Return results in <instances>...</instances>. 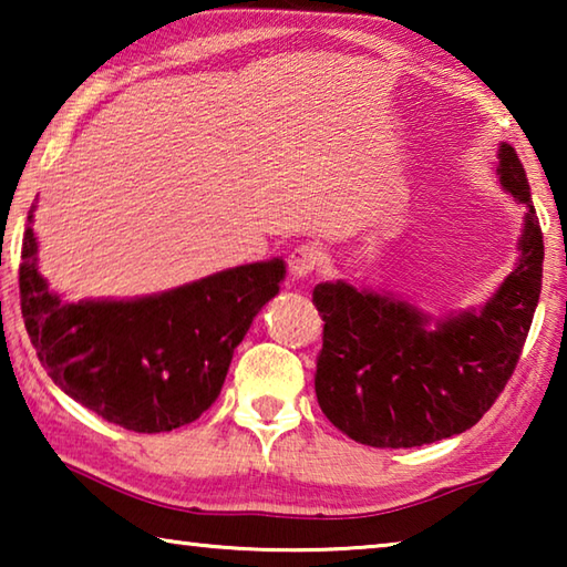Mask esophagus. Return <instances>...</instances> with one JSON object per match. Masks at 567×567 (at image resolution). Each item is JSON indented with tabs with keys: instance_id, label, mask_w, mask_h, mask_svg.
Masks as SVG:
<instances>
[{
	"instance_id": "34e87169",
	"label": "esophagus",
	"mask_w": 567,
	"mask_h": 567,
	"mask_svg": "<svg viewBox=\"0 0 567 567\" xmlns=\"http://www.w3.org/2000/svg\"><path fill=\"white\" fill-rule=\"evenodd\" d=\"M322 262V252L320 247L315 245H300L295 247L290 257H287V267H290V275L295 280H307L315 270H318Z\"/></svg>"
}]
</instances>
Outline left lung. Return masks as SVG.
I'll return each instance as SVG.
<instances>
[{"label": "left lung", "instance_id": "1", "mask_svg": "<svg viewBox=\"0 0 567 567\" xmlns=\"http://www.w3.org/2000/svg\"><path fill=\"white\" fill-rule=\"evenodd\" d=\"M497 175L525 207V227L517 267L480 312L427 330V315L395 297L340 280L315 287L324 320L315 392L324 417L354 443L417 447L465 433L511 380L540 300L545 252L525 167L505 142Z\"/></svg>", "mask_w": 567, "mask_h": 567}]
</instances>
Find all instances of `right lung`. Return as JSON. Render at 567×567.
<instances>
[{
  "label": "right lung",
  "mask_w": 567,
  "mask_h": 567,
  "mask_svg": "<svg viewBox=\"0 0 567 567\" xmlns=\"http://www.w3.org/2000/svg\"><path fill=\"white\" fill-rule=\"evenodd\" d=\"M282 277L285 262L275 257L137 300L62 302L37 270L27 227L19 297L54 385L124 430L169 433L217 400L235 348Z\"/></svg>",
  "instance_id": "1"
}]
</instances>
